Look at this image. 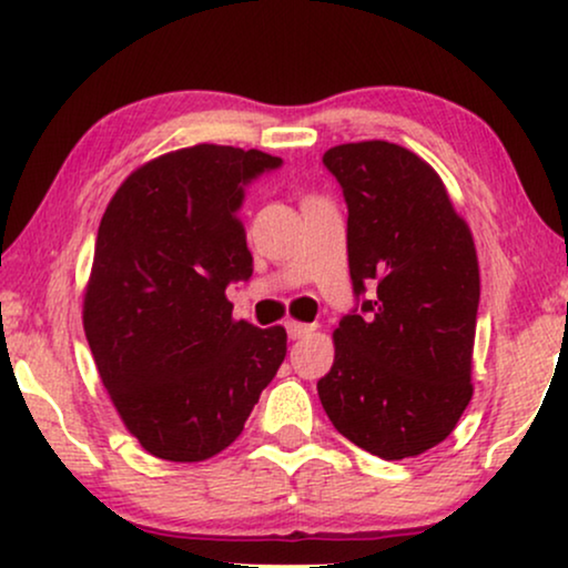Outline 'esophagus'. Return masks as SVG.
<instances>
[{"label":"esophagus","mask_w":568,"mask_h":568,"mask_svg":"<svg viewBox=\"0 0 568 568\" xmlns=\"http://www.w3.org/2000/svg\"><path fill=\"white\" fill-rule=\"evenodd\" d=\"M315 328H317V325H310V323H297V321L286 323V333H290V338H305Z\"/></svg>","instance_id":"34e87169"}]
</instances>
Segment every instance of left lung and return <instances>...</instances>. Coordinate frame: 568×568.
<instances>
[{
	"instance_id": "left-lung-1",
	"label": "left lung",
	"mask_w": 568,
	"mask_h": 568,
	"mask_svg": "<svg viewBox=\"0 0 568 568\" xmlns=\"http://www.w3.org/2000/svg\"><path fill=\"white\" fill-rule=\"evenodd\" d=\"M323 162L348 206L354 294H375L333 331L317 395L356 447L416 457L453 434L473 398L476 243L437 170L406 146L338 144Z\"/></svg>"
}]
</instances>
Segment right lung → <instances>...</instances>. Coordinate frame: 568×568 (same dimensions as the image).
Segmentation results:
<instances>
[{
  "mask_svg": "<svg viewBox=\"0 0 568 568\" xmlns=\"http://www.w3.org/2000/svg\"><path fill=\"white\" fill-rule=\"evenodd\" d=\"M274 154L196 144L136 168L100 220L84 336L123 426L146 453L201 463L240 437L286 356V331L232 317L253 274L237 209Z\"/></svg>",
  "mask_w": 568,
  "mask_h": 568,
  "instance_id": "right-lung-1",
  "label": "right lung"
}]
</instances>
